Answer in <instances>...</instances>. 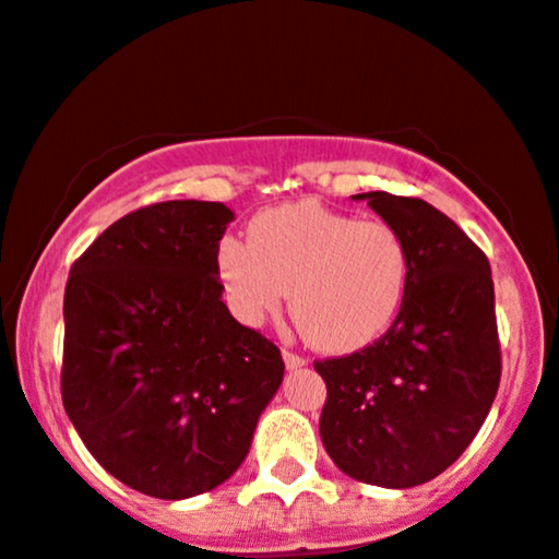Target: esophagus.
Returning a JSON list of instances; mask_svg holds the SVG:
<instances>
[{
    "label": "esophagus",
    "instance_id": "esophagus-1",
    "mask_svg": "<svg viewBox=\"0 0 559 559\" xmlns=\"http://www.w3.org/2000/svg\"><path fill=\"white\" fill-rule=\"evenodd\" d=\"M284 361H286L288 369H297V367H305L307 365L305 356L297 354V352H292V348H284Z\"/></svg>",
    "mask_w": 559,
    "mask_h": 559
}]
</instances>
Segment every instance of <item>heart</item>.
Segmentation results:
<instances>
[{"label":"heart","instance_id":"b5f03b06","mask_svg":"<svg viewBox=\"0 0 559 559\" xmlns=\"http://www.w3.org/2000/svg\"><path fill=\"white\" fill-rule=\"evenodd\" d=\"M218 278L247 325L278 312L292 292V318L307 344L346 354L380 338L399 314L408 247L388 221L301 200L254 215L247 245L221 241Z\"/></svg>","mask_w":559,"mask_h":559}]
</instances>
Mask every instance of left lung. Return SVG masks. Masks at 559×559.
<instances>
[{
    "mask_svg": "<svg viewBox=\"0 0 559 559\" xmlns=\"http://www.w3.org/2000/svg\"><path fill=\"white\" fill-rule=\"evenodd\" d=\"M356 198L401 231L408 286L374 344L314 361L328 388L320 437L341 472L378 487L435 479L472 445L500 388L489 260L419 198Z\"/></svg>",
    "mask_w": 559,
    "mask_h": 559,
    "instance_id": "left-lung-1",
    "label": "left lung"
}]
</instances>
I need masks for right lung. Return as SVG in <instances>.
<instances>
[{
  "label": "right lung",
  "instance_id": "add662e5",
  "mask_svg": "<svg viewBox=\"0 0 559 559\" xmlns=\"http://www.w3.org/2000/svg\"><path fill=\"white\" fill-rule=\"evenodd\" d=\"M231 221L203 200L140 207L80 254L64 288V412L106 472L158 500L237 472L284 380L278 346L221 299Z\"/></svg>",
  "mask_w": 559,
  "mask_h": 559
}]
</instances>
